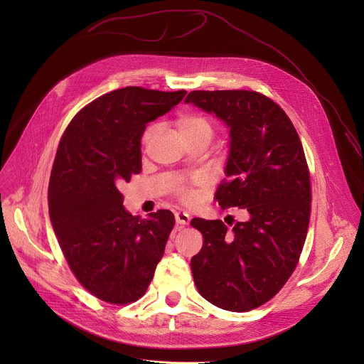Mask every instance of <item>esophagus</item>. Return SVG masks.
Returning <instances> with one entry per match:
<instances>
[{"label": "esophagus", "instance_id": "obj_1", "mask_svg": "<svg viewBox=\"0 0 364 364\" xmlns=\"http://www.w3.org/2000/svg\"><path fill=\"white\" fill-rule=\"evenodd\" d=\"M176 222L180 226H186L190 222V215L183 212V210H178V212H176Z\"/></svg>", "mask_w": 364, "mask_h": 364}]
</instances>
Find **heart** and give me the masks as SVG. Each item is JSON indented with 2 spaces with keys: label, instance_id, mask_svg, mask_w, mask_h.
<instances>
[{
  "label": "heart",
  "instance_id": "b5f03b06",
  "mask_svg": "<svg viewBox=\"0 0 364 364\" xmlns=\"http://www.w3.org/2000/svg\"><path fill=\"white\" fill-rule=\"evenodd\" d=\"M177 128L181 134V136L184 139L187 138H204L207 141H210L213 134H215V125L212 122L210 118H207L205 115H201V114H196V112H190V114H184L181 115L178 119H177ZM154 127H148L144 134H142V145L145 146L152 134H154ZM177 196L178 198L183 201V203H193L196 200V191L193 188V186H181L178 190H177Z\"/></svg>",
  "mask_w": 364,
  "mask_h": 364
}]
</instances>
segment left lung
I'll return each mask as SVG.
<instances>
[{
  "label": "left lung",
  "instance_id": "left-lung-1",
  "mask_svg": "<svg viewBox=\"0 0 364 364\" xmlns=\"http://www.w3.org/2000/svg\"><path fill=\"white\" fill-rule=\"evenodd\" d=\"M190 102L230 128L228 177L215 200L222 209L247 213L232 229L222 220L190 222L203 235L191 257L194 284L210 304L245 313L274 298L298 265L311 212L308 164L295 127L268 96L193 90Z\"/></svg>",
  "mask_w": 364,
  "mask_h": 364
}]
</instances>
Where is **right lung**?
I'll use <instances>...</instances> for the list:
<instances>
[{"mask_svg":"<svg viewBox=\"0 0 364 364\" xmlns=\"http://www.w3.org/2000/svg\"><path fill=\"white\" fill-rule=\"evenodd\" d=\"M186 90L127 86L92 100L68 125L48 183V213L68 265L93 296L138 301L152 281L176 219L170 210L134 218L118 190L141 173V136Z\"/></svg>","mask_w":364,"mask_h":364,"instance_id":"add662e5","label":"right lung"}]
</instances>
